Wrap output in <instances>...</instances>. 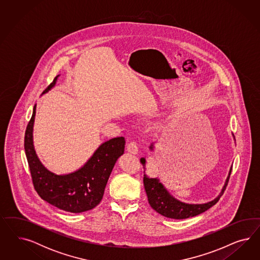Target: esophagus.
Wrapping results in <instances>:
<instances>
[{
  "label": "esophagus",
  "mask_w": 260,
  "mask_h": 260,
  "mask_svg": "<svg viewBox=\"0 0 260 260\" xmlns=\"http://www.w3.org/2000/svg\"><path fill=\"white\" fill-rule=\"evenodd\" d=\"M126 150L133 154H136L138 152V147L134 141L129 142L126 146Z\"/></svg>",
  "instance_id": "34e87169"
}]
</instances>
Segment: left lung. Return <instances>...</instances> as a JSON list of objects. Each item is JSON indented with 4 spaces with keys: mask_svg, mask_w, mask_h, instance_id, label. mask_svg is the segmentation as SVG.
Wrapping results in <instances>:
<instances>
[{
    "mask_svg": "<svg viewBox=\"0 0 260 260\" xmlns=\"http://www.w3.org/2000/svg\"><path fill=\"white\" fill-rule=\"evenodd\" d=\"M234 135V134H233ZM235 138V136H234ZM153 143L150 146V150H153ZM142 164L146 166V158L140 159ZM232 173V169L229 172L228 177L225 182V185L221 190L220 194L213 199V201H210L204 204H188L185 202H182L180 200L173 197L164 187V185L160 182L158 178H150L144 171V187L148 197L149 204L150 207L161 215L173 218V219H185L198 215L200 213H204L207 210H209L213 205L216 204L219 200L221 196L223 194L224 190L227 187L229 178Z\"/></svg>",
    "mask_w": 260,
    "mask_h": 260,
    "instance_id": "obj_1",
    "label": "left lung"
}]
</instances>
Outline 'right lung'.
Wrapping results in <instances>:
<instances>
[{
  "label": "right lung",
  "mask_w": 260,
  "mask_h": 260,
  "mask_svg": "<svg viewBox=\"0 0 260 260\" xmlns=\"http://www.w3.org/2000/svg\"><path fill=\"white\" fill-rule=\"evenodd\" d=\"M43 92L55 86L57 78ZM36 105L24 134V150L31 173L34 189L40 197L60 210L79 213L92 210L102 200L110 173L125 150V138L104 142L87 163L74 173L56 174L42 164L33 145V125Z\"/></svg>",
  "instance_id": "right-lung-1"
}]
</instances>
